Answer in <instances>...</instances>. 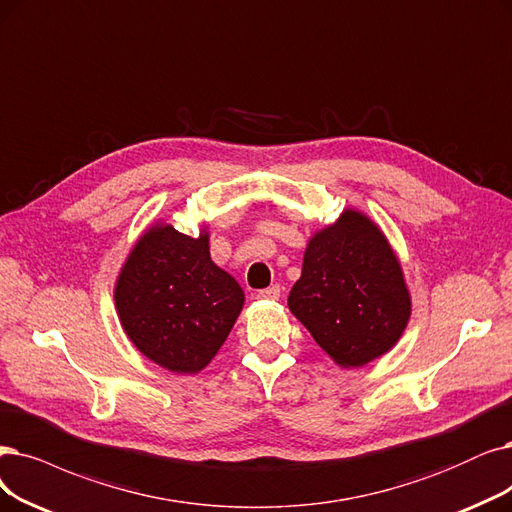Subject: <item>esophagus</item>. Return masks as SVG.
<instances>
[{
	"mask_svg": "<svg viewBox=\"0 0 512 512\" xmlns=\"http://www.w3.org/2000/svg\"><path fill=\"white\" fill-rule=\"evenodd\" d=\"M256 296H258L260 300H279V296H281V288H279V285H271V288H264V290H260Z\"/></svg>",
	"mask_w": 512,
	"mask_h": 512,
	"instance_id": "1",
	"label": "esophagus"
}]
</instances>
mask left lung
<instances>
[{
    "instance_id": "obj_1",
    "label": "left lung",
    "mask_w": 512,
    "mask_h": 512,
    "mask_svg": "<svg viewBox=\"0 0 512 512\" xmlns=\"http://www.w3.org/2000/svg\"><path fill=\"white\" fill-rule=\"evenodd\" d=\"M288 306L342 367H361L391 351L412 315L391 243L357 210L311 237Z\"/></svg>"
}]
</instances>
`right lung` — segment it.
I'll return each mask as SVG.
<instances>
[{"label":"right lung","instance_id":"right-lung-1","mask_svg":"<svg viewBox=\"0 0 512 512\" xmlns=\"http://www.w3.org/2000/svg\"><path fill=\"white\" fill-rule=\"evenodd\" d=\"M239 283L210 258V237L153 224L115 283L121 327L136 349L176 374H197L243 309Z\"/></svg>","mask_w":512,"mask_h":512}]
</instances>
